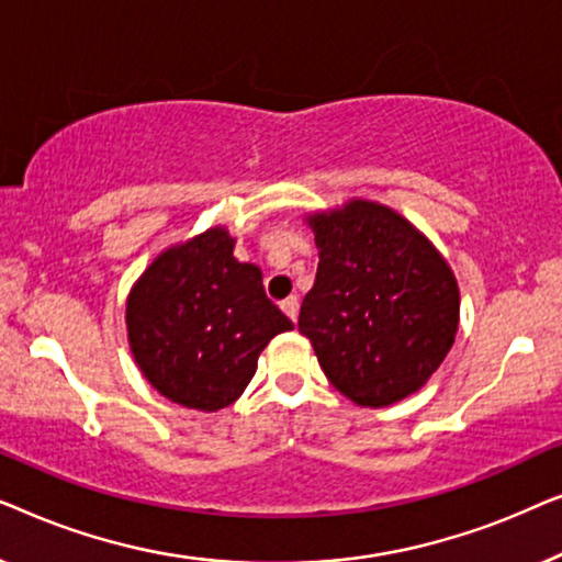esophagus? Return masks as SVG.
Listing matches in <instances>:
<instances>
[{
  "label": "esophagus",
  "mask_w": 562,
  "mask_h": 562,
  "mask_svg": "<svg viewBox=\"0 0 562 562\" xmlns=\"http://www.w3.org/2000/svg\"><path fill=\"white\" fill-rule=\"evenodd\" d=\"M281 310H283V314H286V317H289L291 322H296V314H299V299H296V296L283 299V302H281Z\"/></svg>",
  "instance_id": "34e87169"
}]
</instances>
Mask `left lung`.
Returning a JSON list of instances; mask_svg holds the SVG:
<instances>
[{
    "mask_svg": "<svg viewBox=\"0 0 562 562\" xmlns=\"http://www.w3.org/2000/svg\"><path fill=\"white\" fill-rule=\"evenodd\" d=\"M306 222L319 266L299 333L350 402L373 409L402 402L456 342V276L409 220L383 204L352 199Z\"/></svg>",
    "mask_w": 562,
    "mask_h": 562,
    "instance_id": "1",
    "label": "left lung"
}]
</instances>
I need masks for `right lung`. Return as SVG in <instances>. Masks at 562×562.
Instances as JSON below:
<instances>
[{"mask_svg":"<svg viewBox=\"0 0 562 562\" xmlns=\"http://www.w3.org/2000/svg\"><path fill=\"white\" fill-rule=\"evenodd\" d=\"M212 227L160 252L127 296V340L150 386L199 412L243 394L271 337L294 329L263 291L258 266Z\"/></svg>","mask_w":562,"mask_h":562,"instance_id":"1","label":"right lung"}]
</instances>
